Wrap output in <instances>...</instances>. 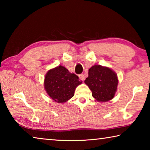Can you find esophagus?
Here are the masks:
<instances>
[{
    "mask_svg": "<svg viewBox=\"0 0 150 150\" xmlns=\"http://www.w3.org/2000/svg\"><path fill=\"white\" fill-rule=\"evenodd\" d=\"M79 77L81 80H82V81L85 80V75L83 74H80L79 75Z\"/></svg>",
    "mask_w": 150,
    "mask_h": 150,
    "instance_id": "1",
    "label": "esophagus"
}]
</instances>
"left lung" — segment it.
Returning <instances> with one entry per match:
<instances>
[{
  "mask_svg": "<svg viewBox=\"0 0 150 150\" xmlns=\"http://www.w3.org/2000/svg\"><path fill=\"white\" fill-rule=\"evenodd\" d=\"M118 82L117 75L112 70L96 65L88 69V76L85 80L92 96L100 102H106L115 96Z\"/></svg>",
  "mask_w": 150,
  "mask_h": 150,
  "instance_id": "1",
  "label": "left lung"
}]
</instances>
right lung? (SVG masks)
I'll list each match as a JSON object with an SVG mask.
<instances>
[{"mask_svg":"<svg viewBox=\"0 0 150 150\" xmlns=\"http://www.w3.org/2000/svg\"><path fill=\"white\" fill-rule=\"evenodd\" d=\"M81 83L78 76L59 65L45 75L44 87L53 100L59 103H65L74 96L75 89Z\"/></svg>","mask_w":150,"mask_h":150,"instance_id":"right-lung-1","label":"right lung"}]
</instances>
